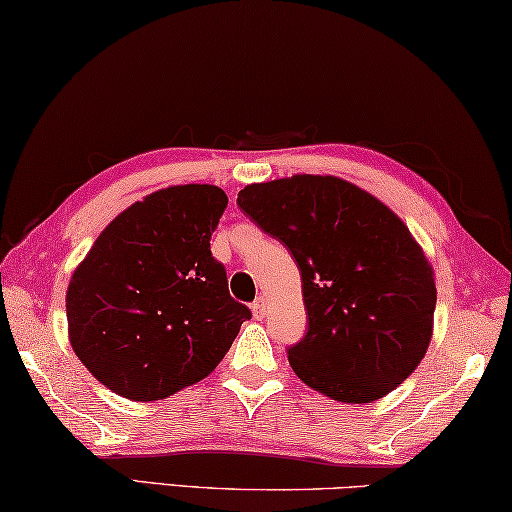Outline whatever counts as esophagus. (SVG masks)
<instances>
[{"label":"esophagus","instance_id":"esophagus-1","mask_svg":"<svg viewBox=\"0 0 512 512\" xmlns=\"http://www.w3.org/2000/svg\"><path fill=\"white\" fill-rule=\"evenodd\" d=\"M250 307H253V314L257 316V319H262V316L266 314V298H264V296H259V298L255 300V303L250 305Z\"/></svg>","mask_w":512,"mask_h":512}]
</instances>
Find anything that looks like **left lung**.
Instances as JSON below:
<instances>
[{
	"instance_id": "1",
	"label": "left lung",
	"mask_w": 512,
	"mask_h": 512,
	"mask_svg": "<svg viewBox=\"0 0 512 512\" xmlns=\"http://www.w3.org/2000/svg\"><path fill=\"white\" fill-rule=\"evenodd\" d=\"M237 205L294 255L305 337L289 364L307 387L371 403L399 387L433 337L435 271L385 202L335 175L248 184Z\"/></svg>"
}]
</instances>
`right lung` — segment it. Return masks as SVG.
Instances as JSON below:
<instances>
[{"label": "right lung", "mask_w": 512, "mask_h": 512, "mask_svg": "<svg viewBox=\"0 0 512 512\" xmlns=\"http://www.w3.org/2000/svg\"><path fill=\"white\" fill-rule=\"evenodd\" d=\"M225 207L214 184L154 191L113 218L72 273L70 346L111 392L159 401L200 383L250 319L209 250Z\"/></svg>", "instance_id": "1"}]
</instances>
